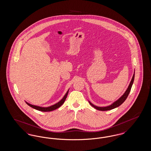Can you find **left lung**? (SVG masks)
Listing matches in <instances>:
<instances>
[{
    "label": "left lung",
    "mask_w": 151,
    "mask_h": 151,
    "mask_svg": "<svg viewBox=\"0 0 151 151\" xmlns=\"http://www.w3.org/2000/svg\"><path fill=\"white\" fill-rule=\"evenodd\" d=\"M134 78H135V70H134V73L133 76H132V79H131V81H130L129 86H128L127 89H126V91H125V92L123 93V94L122 95L121 97H119L117 100L114 101L113 103H112V104H110V105H108L107 106H104V107H100V106H97L94 105L91 101H89L88 100L89 103L90 104V105H91V106H93V108H95L96 109L99 110H100V111H107V110H111V109H115V108L121 105H122V104L124 102V101L126 100L127 97H128L129 92H130L131 87H132V86L133 83H134Z\"/></svg>",
    "instance_id": "left-lung-1"
}]
</instances>
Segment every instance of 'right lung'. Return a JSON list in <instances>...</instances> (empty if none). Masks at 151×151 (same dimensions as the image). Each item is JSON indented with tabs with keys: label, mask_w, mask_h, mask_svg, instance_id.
<instances>
[{
	"label": "right lung",
	"mask_w": 151,
	"mask_h": 151,
	"mask_svg": "<svg viewBox=\"0 0 151 151\" xmlns=\"http://www.w3.org/2000/svg\"><path fill=\"white\" fill-rule=\"evenodd\" d=\"M68 92H69V89L67 91V92H66V93L65 94V96H63V97L59 101V102H58L57 103L52 105H51L50 106H47V107H42V106H37V105H32V104H30L28 103V102H27L26 101L25 102L27 103V104L28 105H29V106L32 107L35 109H36L37 110H39V111H52V110H54L55 109H57L58 108H59L62 104H63V103L65 102V100L67 98V96L68 95Z\"/></svg>",
	"instance_id": "1"
}]
</instances>
